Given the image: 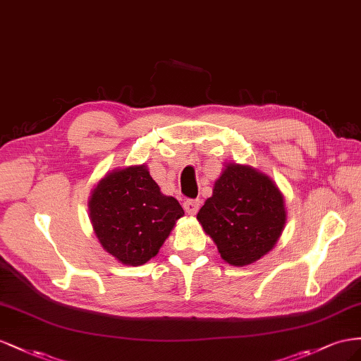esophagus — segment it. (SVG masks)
Listing matches in <instances>:
<instances>
[{
  "label": "esophagus",
  "mask_w": 361,
  "mask_h": 361,
  "mask_svg": "<svg viewBox=\"0 0 361 361\" xmlns=\"http://www.w3.org/2000/svg\"><path fill=\"white\" fill-rule=\"evenodd\" d=\"M183 207H184V210H186V213L193 216V214L198 213L201 204H200L198 200H186L183 202Z\"/></svg>",
  "instance_id": "esophagus-1"
}]
</instances>
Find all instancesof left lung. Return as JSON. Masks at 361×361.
Listing matches in <instances>:
<instances>
[{
	"label": "left lung",
	"instance_id": "1",
	"mask_svg": "<svg viewBox=\"0 0 361 361\" xmlns=\"http://www.w3.org/2000/svg\"><path fill=\"white\" fill-rule=\"evenodd\" d=\"M197 219L226 263L246 266L260 260L280 239L284 198L266 173L226 163Z\"/></svg>",
	"mask_w": 361,
	"mask_h": 361
}]
</instances>
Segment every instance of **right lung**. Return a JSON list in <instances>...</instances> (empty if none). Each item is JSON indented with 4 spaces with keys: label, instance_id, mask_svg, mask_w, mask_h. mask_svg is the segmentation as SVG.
<instances>
[{
    "label": "right lung",
    "instance_id": "obj_1",
    "mask_svg": "<svg viewBox=\"0 0 361 361\" xmlns=\"http://www.w3.org/2000/svg\"><path fill=\"white\" fill-rule=\"evenodd\" d=\"M89 213L102 248L123 264L140 266L157 255L184 210L160 192L145 164H137L101 178Z\"/></svg>",
    "mask_w": 361,
    "mask_h": 361
}]
</instances>
